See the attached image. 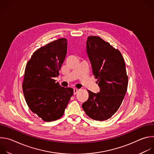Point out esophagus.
I'll return each mask as SVG.
<instances>
[{
	"label": "esophagus",
	"instance_id": "34e87169",
	"mask_svg": "<svg viewBox=\"0 0 154 154\" xmlns=\"http://www.w3.org/2000/svg\"><path fill=\"white\" fill-rule=\"evenodd\" d=\"M79 91V90L78 89H77V88H74V94H76L77 93V92Z\"/></svg>",
	"mask_w": 154,
	"mask_h": 154
}]
</instances>
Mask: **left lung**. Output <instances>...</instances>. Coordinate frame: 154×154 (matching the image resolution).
<instances>
[{"label":"left lung","mask_w":154,"mask_h":154,"mask_svg":"<svg viewBox=\"0 0 154 154\" xmlns=\"http://www.w3.org/2000/svg\"><path fill=\"white\" fill-rule=\"evenodd\" d=\"M86 48L100 91L88 90L89 97L82 106L86 115L102 121L117 112L125 95L128 85L125 64L121 52L99 36L88 37Z\"/></svg>","instance_id":"8db88e82"}]
</instances>
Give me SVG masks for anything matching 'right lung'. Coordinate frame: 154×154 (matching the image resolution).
I'll return each instance as SVG.
<instances>
[{"label": "right lung", "mask_w": 154, "mask_h": 154, "mask_svg": "<svg viewBox=\"0 0 154 154\" xmlns=\"http://www.w3.org/2000/svg\"><path fill=\"white\" fill-rule=\"evenodd\" d=\"M67 40L60 38L36 51L27 63L23 90L30 110L50 122L64 114L73 89L64 88L54 79L67 54Z\"/></svg>", "instance_id": "right-lung-1"}]
</instances>
